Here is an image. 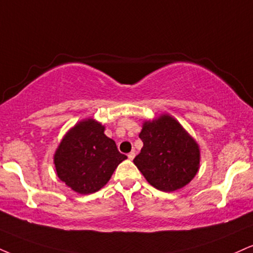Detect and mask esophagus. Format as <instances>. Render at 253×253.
<instances>
[{
  "label": "esophagus",
  "instance_id": "obj_1",
  "mask_svg": "<svg viewBox=\"0 0 253 253\" xmlns=\"http://www.w3.org/2000/svg\"><path fill=\"white\" fill-rule=\"evenodd\" d=\"M134 157H135V153H134V152H130V153H128V158H129L130 160L134 159Z\"/></svg>",
  "mask_w": 253,
  "mask_h": 253
}]
</instances>
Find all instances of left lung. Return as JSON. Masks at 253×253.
Segmentation results:
<instances>
[{
    "mask_svg": "<svg viewBox=\"0 0 253 253\" xmlns=\"http://www.w3.org/2000/svg\"><path fill=\"white\" fill-rule=\"evenodd\" d=\"M139 138L144 146L133 163L157 190L182 188L199 171V145L172 115L145 120Z\"/></svg>",
    "mask_w": 253,
    "mask_h": 253,
    "instance_id": "obj_1",
    "label": "left lung"
}]
</instances>
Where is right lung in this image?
Wrapping results in <instances>:
<instances>
[{"instance_id": "right-lung-1", "label": "right lung", "mask_w": 253, "mask_h": 253, "mask_svg": "<svg viewBox=\"0 0 253 253\" xmlns=\"http://www.w3.org/2000/svg\"><path fill=\"white\" fill-rule=\"evenodd\" d=\"M125 159L114 140L105 134V126L93 118L74 125L54 153L56 175L80 194L101 190Z\"/></svg>"}]
</instances>
